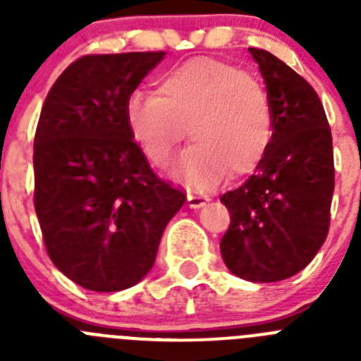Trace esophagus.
I'll use <instances>...</instances> for the list:
<instances>
[{"instance_id": "obj_1", "label": "esophagus", "mask_w": 361, "mask_h": 361, "mask_svg": "<svg viewBox=\"0 0 361 361\" xmlns=\"http://www.w3.org/2000/svg\"><path fill=\"white\" fill-rule=\"evenodd\" d=\"M208 200H209V197L202 195V193H195V191H190V193H188V206L193 209L202 208L204 204L208 202Z\"/></svg>"}]
</instances>
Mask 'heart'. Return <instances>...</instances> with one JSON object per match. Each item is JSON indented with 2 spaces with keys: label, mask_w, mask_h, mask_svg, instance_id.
Returning <instances> with one entry per match:
<instances>
[{
  "label": "heart",
  "mask_w": 361,
  "mask_h": 361,
  "mask_svg": "<svg viewBox=\"0 0 361 361\" xmlns=\"http://www.w3.org/2000/svg\"><path fill=\"white\" fill-rule=\"evenodd\" d=\"M133 141L153 166H164L184 132L193 145L170 173L208 190L233 175H247L273 139L271 99L253 75L216 59H191L159 78L155 94L135 90L124 104Z\"/></svg>",
  "instance_id": "1"
}]
</instances>
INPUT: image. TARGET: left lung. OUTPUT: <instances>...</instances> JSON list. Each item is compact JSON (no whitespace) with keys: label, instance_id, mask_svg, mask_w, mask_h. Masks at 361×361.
Wrapping results in <instances>:
<instances>
[{"label":"left lung","instance_id":"obj_1","mask_svg":"<svg viewBox=\"0 0 361 361\" xmlns=\"http://www.w3.org/2000/svg\"><path fill=\"white\" fill-rule=\"evenodd\" d=\"M250 54L271 99L273 139L257 173L220 197L231 215L220 253L233 275L280 282L311 262L329 231L333 137L312 86L267 50Z\"/></svg>","mask_w":361,"mask_h":361}]
</instances>
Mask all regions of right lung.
Returning a JSON list of instances; mask_svg holds the SVG:
<instances>
[{"label":"right lung","mask_w":361,"mask_h":361,"mask_svg":"<svg viewBox=\"0 0 361 361\" xmlns=\"http://www.w3.org/2000/svg\"><path fill=\"white\" fill-rule=\"evenodd\" d=\"M164 56H82L44 99L34 139V206L54 266L90 291L141 282L186 200L153 173L124 117L128 95Z\"/></svg>","instance_id":"add662e5"}]
</instances>
